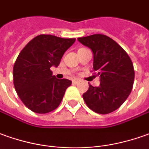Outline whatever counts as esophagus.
<instances>
[{"label":"esophagus","mask_w":149,"mask_h":149,"mask_svg":"<svg viewBox=\"0 0 149 149\" xmlns=\"http://www.w3.org/2000/svg\"><path fill=\"white\" fill-rule=\"evenodd\" d=\"M79 80H78V79H74L72 81L73 84H79Z\"/></svg>","instance_id":"esophagus-1"}]
</instances>
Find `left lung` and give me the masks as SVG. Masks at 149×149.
Returning a JSON list of instances; mask_svg holds the SVG:
<instances>
[{
    "mask_svg": "<svg viewBox=\"0 0 149 149\" xmlns=\"http://www.w3.org/2000/svg\"><path fill=\"white\" fill-rule=\"evenodd\" d=\"M78 40L92 49L93 70L100 78L99 87L89 84L83 94L85 103L97 113L113 112L123 104L132 90L135 70L131 58L117 42L105 35L95 34L78 38Z\"/></svg>",
    "mask_w": 149,
    "mask_h": 149,
    "instance_id": "obj_1",
    "label": "left lung"
}]
</instances>
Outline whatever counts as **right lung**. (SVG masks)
I'll return each mask as SVG.
<instances>
[{"label":"right lung","mask_w":149,"mask_h":149,"mask_svg":"<svg viewBox=\"0 0 149 149\" xmlns=\"http://www.w3.org/2000/svg\"><path fill=\"white\" fill-rule=\"evenodd\" d=\"M75 39L40 35L22 49L13 70L14 88L26 107L37 113L56 109L71 81L53 76L51 66H56Z\"/></svg>","instance_id":"obj_1"}]
</instances>
